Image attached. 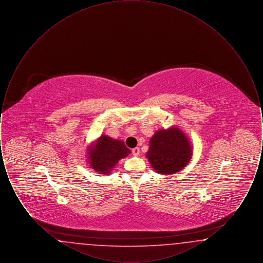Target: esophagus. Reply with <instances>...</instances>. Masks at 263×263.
<instances>
[{
  "label": "esophagus",
  "instance_id": "1",
  "mask_svg": "<svg viewBox=\"0 0 263 263\" xmlns=\"http://www.w3.org/2000/svg\"><path fill=\"white\" fill-rule=\"evenodd\" d=\"M132 154H133L134 156H138V155L140 154V150H139V148H138V147H136V148L132 149Z\"/></svg>",
  "mask_w": 263,
  "mask_h": 263
}]
</instances>
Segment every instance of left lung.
Segmentation results:
<instances>
[{
  "label": "left lung",
  "mask_w": 263,
  "mask_h": 263,
  "mask_svg": "<svg viewBox=\"0 0 263 263\" xmlns=\"http://www.w3.org/2000/svg\"><path fill=\"white\" fill-rule=\"evenodd\" d=\"M193 147L185 133L177 127L158 130L150 139L146 157L159 175H172L187 165Z\"/></svg>",
  "instance_id": "8db88e82"
}]
</instances>
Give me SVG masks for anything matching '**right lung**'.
I'll return each mask as SVG.
<instances>
[{"instance_id":"1","label":"right lung","mask_w":263,"mask_h":263,"mask_svg":"<svg viewBox=\"0 0 263 263\" xmlns=\"http://www.w3.org/2000/svg\"><path fill=\"white\" fill-rule=\"evenodd\" d=\"M87 153L89 167L100 175H108L119 160L127 157L131 151L123 141L102 134L88 147Z\"/></svg>"}]
</instances>
